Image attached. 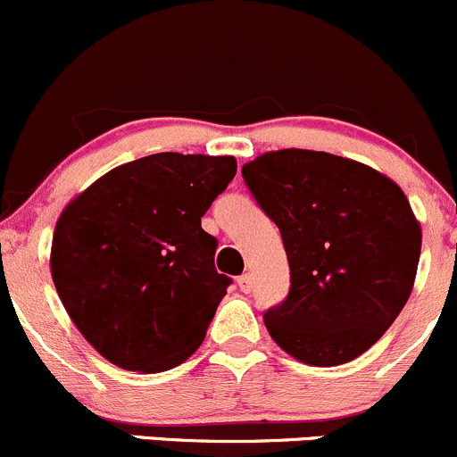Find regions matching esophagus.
Here are the masks:
<instances>
[{
    "mask_svg": "<svg viewBox=\"0 0 457 457\" xmlns=\"http://www.w3.org/2000/svg\"><path fill=\"white\" fill-rule=\"evenodd\" d=\"M237 287H239V291H244V293H248L253 288V275L251 273H244L242 278L237 279Z\"/></svg>",
    "mask_w": 457,
    "mask_h": 457,
    "instance_id": "34e87169",
    "label": "esophagus"
}]
</instances>
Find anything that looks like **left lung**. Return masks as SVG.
I'll use <instances>...</instances> for the list:
<instances>
[{"instance_id":"8db88e82","label":"left lung","mask_w":457,"mask_h":457,"mask_svg":"<svg viewBox=\"0 0 457 457\" xmlns=\"http://www.w3.org/2000/svg\"><path fill=\"white\" fill-rule=\"evenodd\" d=\"M242 175L291 269L288 297L264 313L275 345L311 367L371 349L418 273L422 228L404 191L362 162L306 148L262 153Z\"/></svg>"}]
</instances>
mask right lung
<instances>
[{"label":"right lung","mask_w":457,"mask_h":457,"mask_svg":"<svg viewBox=\"0 0 457 457\" xmlns=\"http://www.w3.org/2000/svg\"><path fill=\"white\" fill-rule=\"evenodd\" d=\"M233 155L155 153L95 179L60 213L51 275L102 358L160 373L204 342L230 279L202 215L235 178Z\"/></svg>","instance_id":"add662e5"}]
</instances>
